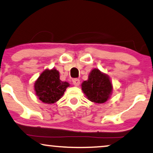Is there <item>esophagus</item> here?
<instances>
[{
    "label": "esophagus",
    "instance_id": "obj_1",
    "mask_svg": "<svg viewBox=\"0 0 153 153\" xmlns=\"http://www.w3.org/2000/svg\"><path fill=\"white\" fill-rule=\"evenodd\" d=\"M73 84H74L75 86H79V84H80V80L78 79H73Z\"/></svg>",
    "mask_w": 153,
    "mask_h": 153
}]
</instances>
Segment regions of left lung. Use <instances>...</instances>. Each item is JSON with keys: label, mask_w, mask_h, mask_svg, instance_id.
Returning <instances> with one entry per match:
<instances>
[{"label": "left lung", "mask_w": 153, "mask_h": 153, "mask_svg": "<svg viewBox=\"0 0 153 153\" xmlns=\"http://www.w3.org/2000/svg\"><path fill=\"white\" fill-rule=\"evenodd\" d=\"M81 89L91 102L104 103L112 94V84L108 75L98 69H94L89 74L88 80L81 84Z\"/></svg>", "instance_id": "8db88e82"}]
</instances>
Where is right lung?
Listing matches in <instances>:
<instances>
[{
  "mask_svg": "<svg viewBox=\"0 0 153 153\" xmlns=\"http://www.w3.org/2000/svg\"><path fill=\"white\" fill-rule=\"evenodd\" d=\"M68 86L69 83L59 79L57 69H47L35 81L34 90L39 100L47 104H53L61 98Z\"/></svg>",
  "mask_w": 153,
  "mask_h": 153,
  "instance_id": "1",
  "label": "right lung"
}]
</instances>
